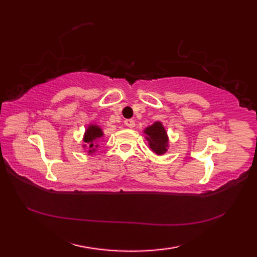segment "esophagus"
<instances>
[{
	"mask_svg": "<svg viewBox=\"0 0 257 257\" xmlns=\"http://www.w3.org/2000/svg\"><path fill=\"white\" fill-rule=\"evenodd\" d=\"M123 122H124V124L127 125V127H129V128H134L135 125H136L134 119H125Z\"/></svg>",
	"mask_w": 257,
	"mask_h": 257,
	"instance_id": "1",
	"label": "esophagus"
}]
</instances>
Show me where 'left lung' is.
Wrapping results in <instances>:
<instances>
[{
	"label": "left lung",
	"instance_id": "8db88e82",
	"mask_svg": "<svg viewBox=\"0 0 257 257\" xmlns=\"http://www.w3.org/2000/svg\"><path fill=\"white\" fill-rule=\"evenodd\" d=\"M146 140L149 143L150 149L158 156L165 155L169 148V137L162 122L156 121L144 130Z\"/></svg>",
	"mask_w": 257,
	"mask_h": 257
}]
</instances>
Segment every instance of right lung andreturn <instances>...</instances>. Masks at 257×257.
<instances>
[{
    "instance_id": "right-lung-1",
    "label": "right lung",
    "mask_w": 257,
    "mask_h": 257,
    "mask_svg": "<svg viewBox=\"0 0 257 257\" xmlns=\"http://www.w3.org/2000/svg\"><path fill=\"white\" fill-rule=\"evenodd\" d=\"M103 137V133H102V129L99 127V125H97L95 123H90L88 127H87L86 132L84 134V145H83V148L87 149V152H88V155H92L95 154L98 146H99V141L101 138Z\"/></svg>"
}]
</instances>
